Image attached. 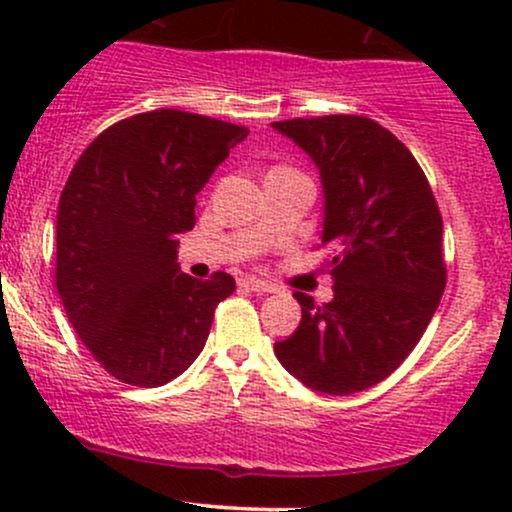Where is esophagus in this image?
I'll return each instance as SVG.
<instances>
[{"label": "esophagus", "mask_w": 512, "mask_h": 512, "mask_svg": "<svg viewBox=\"0 0 512 512\" xmlns=\"http://www.w3.org/2000/svg\"><path fill=\"white\" fill-rule=\"evenodd\" d=\"M240 286H245V289L255 291V293H274L276 291V286L267 284V281H262V279H252V276L240 281Z\"/></svg>", "instance_id": "esophagus-1"}]
</instances>
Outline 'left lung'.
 <instances>
[{
    "mask_svg": "<svg viewBox=\"0 0 512 512\" xmlns=\"http://www.w3.org/2000/svg\"><path fill=\"white\" fill-rule=\"evenodd\" d=\"M320 170L332 301L293 293L301 325L274 354L325 395L368 390L411 354L445 291L443 219L416 158L358 115L272 122Z\"/></svg>",
    "mask_w": 512,
    "mask_h": 512,
    "instance_id": "8db88e82",
    "label": "left lung"
}]
</instances>
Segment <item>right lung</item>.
<instances>
[{"label":"right lung","instance_id":"obj_1","mask_svg":"<svg viewBox=\"0 0 512 512\" xmlns=\"http://www.w3.org/2000/svg\"><path fill=\"white\" fill-rule=\"evenodd\" d=\"M248 129L154 110L98 134L57 209V291L69 322L117 380L158 387L207 344L236 279L185 274L178 238L195 228L197 192Z\"/></svg>","mask_w":512,"mask_h":512}]
</instances>
